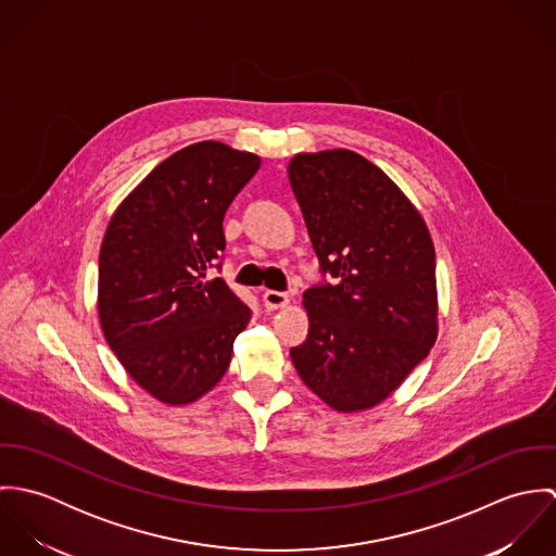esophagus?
<instances>
[{
	"label": "esophagus",
	"mask_w": 556,
	"mask_h": 556,
	"mask_svg": "<svg viewBox=\"0 0 556 556\" xmlns=\"http://www.w3.org/2000/svg\"><path fill=\"white\" fill-rule=\"evenodd\" d=\"M289 304V295L287 293H280V291H271L267 289L263 293V306L267 311H278V308H285Z\"/></svg>",
	"instance_id": "esophagus-1"
}]
</instances>
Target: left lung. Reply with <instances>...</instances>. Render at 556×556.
Instances as JSON below:
<instances>
[{
    "label": "left lung",
    "instance_id": "obj_1",
    "mask_svg": "<svg viewBox=\"0 0 556 556\" xmlns=\"http://www.w3.org/2000/svg\"><path fill=\"white\" fill-rule=\"evenodd\" d=\"M289 181L320 274L331 276L304 293L311 325L291 359L331 408H370L437 340L432 239L396 184L355 152L298 154Z\"/></svg>",
    "mask_w": 556,
    "mask_h": 556
}]
</instances>
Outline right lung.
Here are the masks:
<instances>
[{
  "mask_svg": "<svg viewBox=\"0 0 556 556\" xmlns=\"http://www.w3.org/2000/svg\"><path fill=\"white\" fill-rule=\"evenodd\" d=\"M261 159L218 141L188 146L113 214L98 258V315L126 372L166 404L207 394L252 311L223 278V220Z\"/></svg>",
  "mask_w": 556,
  "mask_h": 556,
  "instance_id": "right-lung-1",
  "label": "right lung"
}]
</instances>
